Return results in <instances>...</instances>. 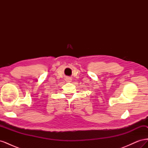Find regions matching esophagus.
I'll list each match as a JSON object with an SVG mask.
<instances>
[{"mask_svg": "<svg viewBox=\"0 0 148 148\" xmlns=\"http://www.w3.org/2000/svg\"><path fill=\"white\" fill-rule=\"evenodd\" d=\"M65 80H66V82H70L71 81V78H70V77H66V79H65Z\"/></svg>", "mask_w": 148, "mask_h": 148, "instance_id": "1", "label": "esophagus"}]
</instances>
